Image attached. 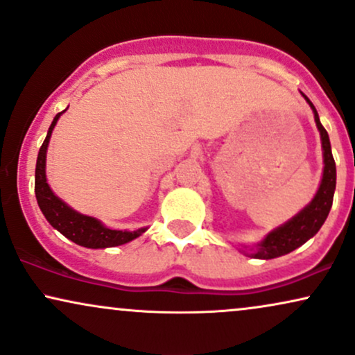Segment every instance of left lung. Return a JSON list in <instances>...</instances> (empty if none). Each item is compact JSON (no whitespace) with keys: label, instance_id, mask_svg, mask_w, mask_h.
<instances>
[{"label":"left lung","instance_id":"8db88e82","mask_svg":"<svg viewBox=\"0 0 355 355\" xmlns=\"http://www.w3.org/2000/svg\"><path fill=\"white\" fill-rule=\"evenodd\" d=\"M301 95H303L306 102L311 107L314 113V121H316L319 135H321L322 163H324L322 178L313 200L304 209H301L295 217L284 222L283 225L268 232L261 242L255 243L253 247H245L243 245V248H240V252L245 253L247 257L258 258V260H270V258L286 255V253L296 250L301 245L308 242L309 239L318 234V230L321 229L322 224H324L332 207V199H334L336 191V163L331 151L329 135H327L324 126L319 121V115L314 105L311 103V100L306 97L304 94Z\"/></svg>","mask_w":355,"mask_h":355}]
</instances>
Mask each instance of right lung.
Masks as SVG:
<instances>
[{
	"mask_svg": "<svg viewBox=\"0 0 355 355\" xmlns=\"http://www.w3.org/2000/svg\"><path fill=\"white\" fill-rule=\"evenodd\" d=\"M67 110V108H65ZM64 110V112H65ZM64 112L57 113L52 120L47 131V137L44 139L41 150L37 155L36 163V182H34V192H36V199L39 204V209L47 218V222L59 230L64 237L72 240L73 243L80 245V247L87 248H108V247H118V245L128 243L135 240L139 235L148 230V227H141L137 230H113L108 229L107 225L102 224L98 218L85 216V214L77 212L71 205L65 204L62 199L57 198L51 186L47 184L46 178V156H47V146H49V139L52 135V130L59 121L60 115Z\"/></svg>",
	"mask_w": 355,
	"mask_h": 355,
	"instance_id": "right-lung-1",
	"label": "right lung"
}]
</instances>
